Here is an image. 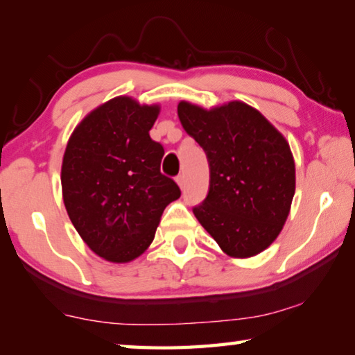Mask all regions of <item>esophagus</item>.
Segmentation results:
<instances>
[{"label":"esophagus","mask_w":355,"mask_h":355,"mask_svg":"<svg viewBox=\"0 0 355 355\" xmlns=\"http://www.w3.org/2000/svg\"><path fill=\"white\" fill-rule=\"evenodd\" d=\"M175 180H177V183H178L180 188L183 189L184 188V175H178Z\"/></svg>","instance_id":"obj_1"}]
</instances>
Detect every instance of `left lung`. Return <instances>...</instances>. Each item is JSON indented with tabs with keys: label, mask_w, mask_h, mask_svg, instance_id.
Wrapping results in <instances>:
<instances>
[{
	"label": "left lung",
	"mask_w": 355,
	"mask_h": 355,
	"mask_svg": "<svg viewBox=\"0 0 355 355\" xmlns=\"http://www.w3.org/2000/svg\"><path fill=\"white\" fill-rule=\"evenodd\" d=\"M178 117L209 166L208 194L192 213L227 255L260 254L279 236L296 189L286 139L243 101L209 111L180 101Z\"/></svg>",
	"instance_id": "8db88e82"
}]
</instances>
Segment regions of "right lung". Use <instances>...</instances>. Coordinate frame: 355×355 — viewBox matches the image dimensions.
<instances>
[{"label":"right lung","mask_w":355,"mask_h":355,"mask_svg":"<svg viewBox=\"0 0 355 355\" xmlns=\"http://www.w3.org/2000/svg\"><path fill=\"white\" fill-rule=\"evenodd\" d=\"M158 114V105L116 97L83 119L65 148V209L83 241L107 261L139 257L164 208L182 196L161 173L164 148L148 135Z\"/></svg>","instance_id":"right-lung-1"}]
</instances>
